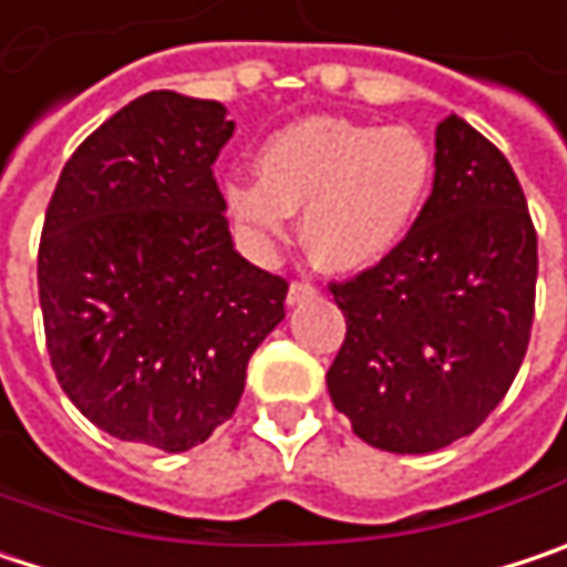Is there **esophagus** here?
Masks as SVG:
<instances>
[{
  "instance_id": "obj_1",
  "label": "esophagus",
  "mask_w": 567,
  "mask_h": 567,
  "mask_svg": "<svg viewBox=\"0 0 567 567\" xmlns=\"http://www.w3.org/2000/svg\"><path fill=\"white\" fill-rule=\"evenodd\" d=\"M309 297H316V284H312V280H293V284H290V293H287V303L297 306L303 303V300H309Z\"/></svg>"
}]
</instances>
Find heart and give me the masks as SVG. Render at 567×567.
Wrapping results in <instances>:
<instances>
[{"label": "heart", "instance_id": "b5f03b06", "mask_svg": "<svg viewBox=\"0 0 567 567\" xmlns=\"http://www.w3.org/2000/svg\"><path fill=\"white\" fill-rule=\"evenodd\" d=\"M258 183L225 186L235 223L277 238L303 209V245L329 270H361L390 255L432 186V147L406 125L316 115L258 151Z\"/></svg>", "mask_w": 567, "mask_h": 567}]
</instances>
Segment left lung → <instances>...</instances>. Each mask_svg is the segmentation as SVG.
I'll list each match as a JSON object with an SVG mask.
<instances>
[{
    "label": "left lung",
    "instance_id": "left-lung-1",
    "mask_svg": "<svg viewBox=\"0 0 567 567\" xmlns=\"http://www.w3.org/2000/svg\"><path fill=\"white\" fill-rule=\"evenodd\" d=\"M536 274V225L509 161L465 118H442L413 228L329 284L348 329L326 384L354 435L396 455L471 435L526 358Z\"/></svg>",
    "mask_w": 567,
    "mask_h": 567
}]
</instances>
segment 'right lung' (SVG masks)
I'll return each mask as SVG.
<instances>
[{
  "mask_svg": "<svg viewBox=\"0 0 567 567\" xmlns=\"http://www.w3.org/2000/svg\"><path fill=\"white\" fill-rule=\"evenodd\" d=\"M213 100L144 93L63 164L38 245L51 368L118 442L186 452L231 420L290 284L231 248Z\"/></svg>",
  "mask_w": 567,
  "mask_h": 567,
  "instance_id": "1",
  "label": "right lung"
}]
</instances>
